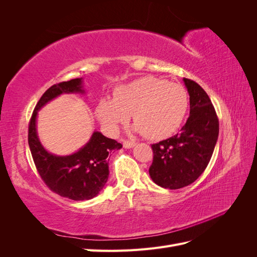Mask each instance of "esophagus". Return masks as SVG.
I'll return each mask as SVG.
<instances>
[{
  "instance_id": "34e87169",
  "label": "esophagus",
  "mask_w": 257,
  "mask_h": 257,
  "mask_svg": "<svg viewBox=\"0 0 257 257\" xmlns=\"http://www.w3.org/2000/svg\"><path fill=\"white\" fill-rule=\"evenodd\" d=\"M135 142H130V141H124L123 142V147L125 148V149H131V148L135 147Z\"/></svg>"
}]
</instances>
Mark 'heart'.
I'll return each mask as SVG.
<instances>
[{
    "mask_svg": "<svg viewBox=\"0 0 257 257\" xmlns=\"http://www.w3.org/2000/svg\"><path fill=\"white\" fill-rule=\"evenodd\" d=\"M188 104L182 85L148 76L120 85L112 98H100L95 111L111 134L127 122L132 113L135 122L132 130L150 139H162L180 126Z\"/></svg>",
    "mask_w": 257,
    "mask_h": 257,
    "instance_id": "obj_1",
    "label": "heart"
}]
</instances>
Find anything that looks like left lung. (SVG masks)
<instances>
[{
  "instance_id": "obj_1",
  "label": "left lung",
  "mask_w": 257,
  "mask_h": 257,
  "mask_svg": "<svg viewBox=\"0 0 257 257\" xmlns=\"http://www.w3.org/2000/svg\"><path fill=\"white\" fill-rule=\"evenodd\" d=\"M190 95V115L180 133L151 146L149 168L154 183L177 190L193 183L204 173L219 137V119L205 90L183 78Z\"/></svg>"
}]
</instances>
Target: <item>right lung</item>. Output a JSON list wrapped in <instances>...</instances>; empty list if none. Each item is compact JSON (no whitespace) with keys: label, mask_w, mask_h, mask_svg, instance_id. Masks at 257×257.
<instances>
[{"label":"right lung","mask_w":257,"mask_h":257,"mask_svg":"<svg viewBox=\"0 0 257 257\" xmlns=\"http://www.w3.org/2000/svg\"><path fill=\"white\" fill-rule=\"evenodd\" d=\"M64 93L83 94L82 78L53 84L44 93L30 120L29 147L38 174L52 192L73 200L91 199L97 195L108 180V155L112 150L121 149L122 145L94 131L90 141L73 154L61 157L46 150L37 136V112Z\"/></svg>","instance_id":"1"}]
</instances>
